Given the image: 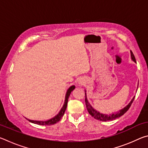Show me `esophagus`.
Listing matches in <instances>:
<instances>
[{"label": "esophagus", "instance_id": "obj_1", "mask_svg": "<svg viewBox=\"0 0 148 148\" xmlns=\"http://www.w3.org/2000/svg\"><path fill=\"white\" fill-rule=\"evenodd\" d=\"M84 84H85V82H84V79H79V81H78V85H79V86H83V85H84Z\"/></svg>", "mask_w": 148, "mask_h": 148}]
</instances>
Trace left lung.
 Listing matches in <instances>:
<instances>
[{
    "instance_id": "obj_1",
    "label": "left lung",
    "mask_w": 148,
    "mask_h": 148,
    "mask_svg": "<svg viewBox=\"0 0 148 148\" xmlns=\"http://www.w3.org/2000/svg\"><path fill=\"white\" fill-rule=\"evenodd\" d=\"M131 59L132 61H133L134 62H136V59H135L134 56L132 53V52L131 51ZM85 95H86V99H85V101H86V108L87 111H88L89 114L91 115V116L94 117L95 119H96L97 120H99V121H112V120L116 119V118H118V117H121L123 116L125 113H126L127 112V110L129 109V108L131 107V104L133 102L135 96L132 99L131 102L127 105L126 106H125L123 108L121 109L119 111H117L116 112H114L113 114H102L100 113L99 111H97L95 109H94V108H92L91 104L89 103L88 100H87V93H86V90H85Z\"/></svg>"
}]
</instances>
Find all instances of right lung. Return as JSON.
Listing matches in <instances>:
<instances>
[{"label":"right lung","mask_w":148,"mask_h":148,"mask_svg":"<svg viewBox=\"0 0 148 148\" xmlns=\"http://www.w3.org/2000/svg\"><path fill=\"white\" fill-rule=\"evenodd\" d=\"M75 86H71L69 87L67 90L66 95H65V99H64V102L62 107L61 108V110H60L58 114H57L56 116L52 117L51 119L47 120V121H36V120H31L29 119H27L28 121L34 124H37V125H51L53 124H56V123L59 122L60 120H61V117L63 116V115L65 112V110L66 109V106H67V103H68V101H69V98L70 95H71V92L73 91V90L75 89Z\"/></svg>","instance_id":"obj_1"}]
</instances>
